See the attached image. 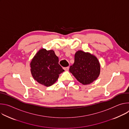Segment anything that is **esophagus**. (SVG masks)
Here are the masks:
<instances>
[{
	"label": "esophagus",
	"mask_w": 129,
	"mask_h": 129,
	"mask_svg": "<svg viewBox=\"0 0 129 129\" xmlns=\"http://www.w3.org/2000/svg\"><path fill=\"white\" fill-rule=\"evenodd\" d=\"M69 67H64L63 69L65 70V71H67V70H69Z\"/></svg>",
	"instance_id": "esophagus-1"
}]
</instances>
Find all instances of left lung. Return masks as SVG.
<instances>
[{"label": "left lung", "mask_w": 129, "mask_h": 129, "mask_svg": "<svg viewBox=\"0 0 129 129\" xmlns=\"http://www.w3.org/2000/svg\"><path fill=\"white\" fill-rule=\"evenodd\" d=\"M69 71L79 82L88 85L99 76L100 64L93 55L79 50L75 54V63L70 67Z\"/></svg>", "instance_id": "left-lung-1"}]
</instances>
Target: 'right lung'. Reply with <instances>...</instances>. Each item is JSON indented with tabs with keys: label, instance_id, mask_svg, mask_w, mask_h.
<instances>
[{
	"label": "right lung",
	"instance_id": "add662e5",
	"mask_svg": "<svg viewBox=\"0 0 129 129\" xmlns=\"http://www.w3.org/2000/svg\"><path fill=\"white\" fill-rule=\"evenodd\" d=\"M34 79L39 83L49 87L56 82L64 70L59 64V58L52 50L40 49L30 63Z\"/></svg>",
	"mask_w": 129,
	"mask_h": 129
}]
</instances>
